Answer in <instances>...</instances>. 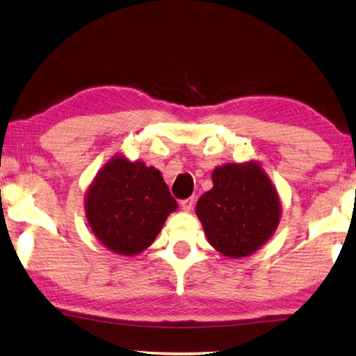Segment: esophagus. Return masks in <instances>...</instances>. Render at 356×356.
I'll return each mask as SVG.
<instances>
[{
  "label": "esophagus",
  "instance_id": "34e87169",
  "mask_svg": "<svg viewBox=\"0 0 356 356\" xmlns=\"http://www.w3.org/2000/svg\"><path fill=\"white\" fill-rule=\"evenodd\" d=\"M180 207H182L184 211H192L195 207V198L190 197V198L182 200V202H180Z\"/></svg>",
  "mask_w": 356,
  "mask_h": 356
}]
</instances>
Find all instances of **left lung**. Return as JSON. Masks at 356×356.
I'll return each mask as SVG.
<instances>
[{"mask_svg":"<svg viewBox=\"0 0 356 356\" xmlns=\"http://www.w3.org/2000/svg\"><path fill=\"white\" fill-rule=\"evenodd\" d=\"M197 216L218 252L243 258L277 229L280 202L259 164H224L213 171V188L200 197Z\"/></svg>","mask_w":356,"mask_h":356,"instance_id":"1","label":"left lung"}]
</instances>
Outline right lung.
<instances>
[{
    "instance_id": "add662e5",
    "label": "right lung",
    "mask_w": 356,
    "mask_h": 356,
    "mask_svg": "<svg viewBox=\"0 0 356 356\" xmlns=\"http://www.w3.org/2000/svg\"><path fill=\"white\" fill-rule=\"evenodd\" d=\"M177 209L158 169L114 156L90 185L85 213L92 232L104 247L124 257L153 243L164 221Z\"/></svg>"
}]
</instances>
